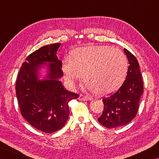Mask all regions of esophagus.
Masks as SVG:
<instances>
[{
	"label": "esophagus",
	"mask_w": 159,
	"mask_h": 159,
	"mask_svg": "<svg viewBox=\"0 0 159 159\" xmlns=\"http://www.w3.org/2000/svg\"><path fill=\"white\" fill-rule=\"evenodd\" d=\"M80 100L81 101H90L93 99L91 97H89L88 96H85V95H83V94H80Z\"/></svg>",
	"instance_id": "obj_1"
}]
</instances>
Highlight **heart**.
Returning <instances> with one entry per match:
<instances>
[{
	"instance_id": "obj_1",
	"label": "heart",
	"mask_w": 159,
	"mask_h": 159,
	"mask_svg": "<svg viewBox=\"0 0 159 159\" xmlns=\"http://www.w3.org/2000/svg\"><path fill=\"white\" fill-rule=\"evenodd\" d=\"M66 82L73 86L82 77L90 90L99 95L117 90L124 83L128 70V61L118 49L106 45H89L74 50L70 61L62 62Z\"/></svg>"
}]
</instances>
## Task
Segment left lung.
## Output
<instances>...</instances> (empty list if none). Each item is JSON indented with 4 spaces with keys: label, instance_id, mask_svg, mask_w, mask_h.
<instances>
[{
    "label": "left lung",
    "instance_id": "1",
    "mask_svg": "<svg viewBox=\"0 0 159 159\" xmlns=\"http://www.w3.org/2000/svg\"><path fill=\"white\" fill-rule=\"evenodd\" d=\"M124 51L129 64L126 80L117 92L103 98L104 109L98 118L101 125L109 129L127 125L135 117L143 93L138 61L129 50L125 48Z\"/></svg>",
    "mask_w": 159,
    "mask_h": 159
}]
</instances>
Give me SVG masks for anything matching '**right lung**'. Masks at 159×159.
<instances>
[{
  "mask_svg": "<svg viewBox=\"0 0 159 159\" xmlns=\"http://www.w3.org/2000/svg\"><path fill=\"white\" fill-rule=\"evenodd\" d=\"M61 43L47 45L26 58L17 77L16 91L21 114L38 130L50 133L62 129L69 116L68 103L79 95L66 90L60 79L62 61L56 56ZM48 67L47 75L39 80L38 71Z\"/></svg>",
  "mask_w": 159,
  "mask_h": 159,
  "instance_id": "add662e5",
  "label": "right lung"
}]
</instances>
